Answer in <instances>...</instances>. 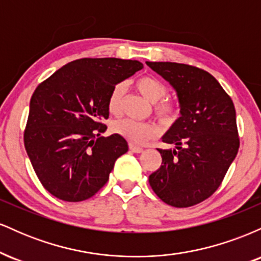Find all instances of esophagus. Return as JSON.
<instances>
[{"label": "esophagus", "instance_id": "1", "mask_svg": "<svg viewBox=\"0 0 261 261\" xmlns=\"http://www.w3.org/2000/svg\"><path fill=\"white\" fill-rule=\"evenodd\" d=\"M130 149L133 152H135V153H141V152H143V148L136 145H130Z\"/></svg>", "mask_w": 261, "mask_h": 261}]
</instances>
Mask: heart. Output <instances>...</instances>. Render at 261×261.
Returning <instances> with one entry per match:
<instances>
[{
  "label": "heart",
  "instance_id": "heart-1",
  "mask_svg": "<svg viewBox=\"0 0 261 261\" xmlns=\"http://www.w3.org/2000/svg\"><path fill=\"white\" fill-rule=\"evenodd\" d=\"M135 87L146 99L154 103V113L162 121H173L178 116L179 108L175 101L162 100L167 94V87L153 76H142L135 81ZM125 86L118 83L112 88L108 97V110L113 115H119L122 109ZM113 131L120 135L133 145H142L158 134V127L152 122H140L131 119H120L113 124Z\"/></svg>",
  "mask_w": 261,
  "mask_h": 261
}]
</instances>
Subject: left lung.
Here are the masks:
<instances>
[{
    "label": "left lung",
    "mask_w": 261,
    "mask_h": 261,
    "mask_svg": "<svg viewBox=\"0 0 261 261\" xmlns=\"http://www.w3.org/2000/svg\"><path fill=\"white\" fill-rule=\"evenodd\" d=\"M146 64L175 89L180 107V118L162 137L175 148H158L162 166L149 175V185L170 206H194L217 190L238 153L234 106L217 80L201 68Z\"/></svg>",
    "instance_id": "left-lung-1"
}]
</instances>
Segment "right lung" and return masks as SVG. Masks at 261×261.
I'll list each match as a JSON object with an SVG mask.
<instances>
[{"label": "right lung", "mask_w": 261, "mask_h": 261, "mask_svg": "<svg viewBox=\"0 0 261 261\" xmlns=\"http://www.w3.org/2000/svg\"><path fill=\"white\" fill-rule=\"evenodd\" d=\"M136 60L80 59L62 66L32 95L24 146L34 172L51 195L83 201L106 185L128 146L120 135L100 136L112 88L140 71Z\"/></svg>", "instance_id": "right-lung-1"}]
</instances>
